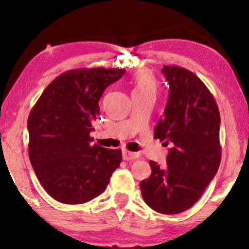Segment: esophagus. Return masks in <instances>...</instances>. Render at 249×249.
Masks as SVG:
<instances>
[{
  "instance_id": "esophagus-1",
  "label": "esophagus",
  "mask_w": 249,
  "mask_h": 249,
  "mask_svg": "<svg viewBox=\"0 0 249 249\" xmlns=\"http://www.w3.org/2000/svg\"><path fill=\"white\" fill-rule=\"evenodd\" d=\"M122 158H124V161H134L138 158V154H136L134 152H129L127 149H124L122 151Z\"/></svg>"
}]
</instances>
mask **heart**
I'll list each match as a JSON object with an SVG mask.
<instances>
[{"label": "heart", "mask_w": 249, "mask_h": 249, "mask_svg": "<svg viewBox=\"0 0 249 249\" xmlns=\"http://www.w3.org/2000/svg\"><path fill=\"white\" fill-rule=\"evenodd\" d=\"M131 93H153L155 94L158 83L156 78L149 70L142 69L132 77Z\"/></svg>", "instance_id": "obj_1"}]
</instances>
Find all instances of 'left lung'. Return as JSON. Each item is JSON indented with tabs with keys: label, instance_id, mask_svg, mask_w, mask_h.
Masks as SVG:
<instances>
[{
	"label": "left lung",
	"instance_id": "left-lung-1",
	"mask_svg": "<svg viewBox=\"0 0 249 249\" xmlns=\"http://www.w3.org/2000/svg\"><path fill=\"white\" fill-rule=\"evenodd\" d=\"M169 98L154 138L171 144L166 166L149 161L152 175L141 182L145 203L156 212L178 214L203 195L221 162L220 113L205 84L185 68L164 66Z\"/></svg>",
	"mask_w": 249,
	"mask_h": 249
}]
</instances>
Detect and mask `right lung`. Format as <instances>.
I'll return each mask as SVG.
<instances>
[{
	"instance_id": "add662e5",
	"label": "right lung",
	"mask_w": 249,
	"mask_h": 249,
	"mask_svg": "<svg viewBox=\"0 0 249 249\" xmlns=\"http://www.w3.org/2000/svg\"><path fill=\"white\" fill-rule=\"evenodd\" d=\"M124 69H76L56 77L28 117L29 160L47 194L83 204L101 195L122 160L121 149L91 145L98 101Z\"/></svg>"
}]
</instances>
